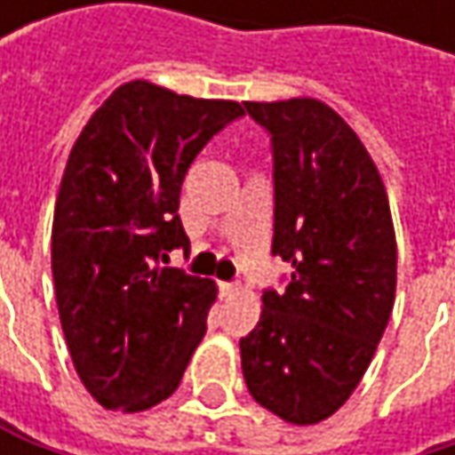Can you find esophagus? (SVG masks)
Returning <instances> with one entry per match:
<instances>
[{
    "instance_id": "esophagus-1",
    "label": "esophagus",
    "mask_w": 455,
    "mask_h": 455,
    "mask_svg": "<svg viewBox=\"0 0 455 455\" xmlns=\"http://www.w3.org/2000/svg\"><path fill=\"white\" fill-rule=\"evenodd\" d=\"M236 292H239V287H236V284H228V282L221 284V295H224V298H231V295H236Z\"/></svg>"
}]
</instances>
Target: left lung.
Listing matches in <instances>:
<instances>
[{
    "label": "left lung",
    "instance_id": "8db88e82",
    "mask_svg": "<svg viewBox=\"0 0 455 455\" xmlns=\"http://www.w3.org/2000/svg\"><path fill=\"white\" fill-rule=\"evenodd\" d=\"M274 141V255L290 287L266 292L239 339L250 395L279 419H329L363 379L395 303L398 244L377 163L326 102H244Z\"/></svg>",
    "mask_w": 455,
    "mask_h": 455
}]
</instances>
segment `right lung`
Segmentation results:
<instances>
[{"label":"right lung","mask_w":455,"mask_h":455,"mask_svg":"<svg viewBox=\"0 0 455 455\" xmlns=\"http://www.w3.org/2000/svg\"><path fill=\"white\" fill-rule=\"evenodd\" d=\"M242 113L137 78L92 113L68 155L52 221L54 298L76 374L105 409L171 398L205 334L216 282L163 263L189 247L179 195L192 160Z\"/></svg>","instance_id":"1"}]
</instances>
